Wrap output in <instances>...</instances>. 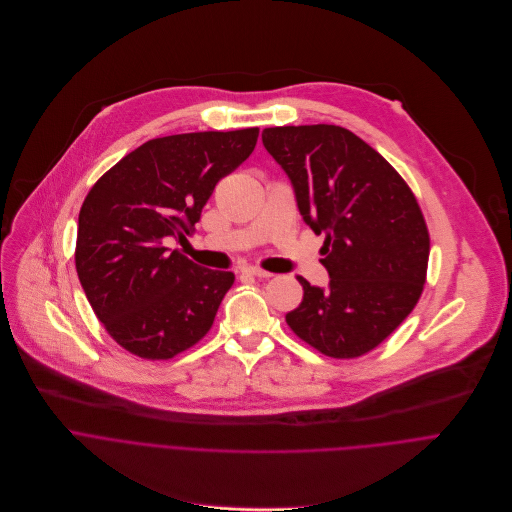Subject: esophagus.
I'll list each match as a JSON object with an SVG mask.
<instances>
[{
	"instance_id": "esophagus-1",
	"label": "esophagus",
	"mask_w": 512,
	"mask_h": 512,
	"mask_svg": "<svg viewBox=\"0 0 512 512\" xmlns=\"http://www.w3.org/2000/svg\"><path fill=\"white\" fill-rule=\"evenodd\" d=\"M244 274H250V276H256V278H270V276H272L270 272H266V270H262V268H256V266L246 268Z\"/></svg>"
}]
</instances>
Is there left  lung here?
I'll return each mask as SVG.
<instances>
[{
	"label": "left lung",
	"instance_id": "1",
	"mask_svg": "<svg viewBox=\"0 0 512 512\" xmlns=\"http://www.w3.org/2000/svg\"><path fill=\"white\" fill-rule=\"evenodd\" d=\"M262 143L290 177L302 220L325 234L321 264L331 276L329 288L298 276L304 296L286 323L327 357H361L422 296L430 234L420 203L373 147L343 127H270Z\"/></svg>",
	"mask_w": 512,
	"mask_h": 512
}]
</instances>
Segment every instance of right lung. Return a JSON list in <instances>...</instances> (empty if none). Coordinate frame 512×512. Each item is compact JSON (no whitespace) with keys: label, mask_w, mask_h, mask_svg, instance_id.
Here are the masks:
<instances>
[{"label":"right lung","mask_w":512,"mask_h":512,"mask_svg":"<svg viewBox=\"0 0 512 512\" xmlns=\"http://www.w3.org/2000/svg\"><path fill=\"white\" fill-rule=\"evenodd\" d=\"M258 127L159 137L113 165L88 191L76 272L96 319L129 353L165 361L214 325L234 272L201 268L167 240H185L216 183L256 147Z\"/></svg>","instance_id":"1"}]
</instances>
